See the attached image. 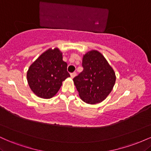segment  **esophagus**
Listing matches in <instances>:
<instances>
[{"instance_id":"1","label":"esophagus","mask_w":151,"mask_h":151,"mask_svg":"<svg viewBox=\"0 0 151 151\" xmlns=\"http://www.w3.org/2000/svg\"><path fill=\"white\" fill-rule=\"evenodd\" d=\"M76 74H77V73H76V72H73V73H71V74H70L71 77L74 78L76 76Z\"/></svg>"}]
</instances>
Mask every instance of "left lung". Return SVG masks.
<instances>
[{
	"label": "left lung",
	"mask_w": 151,
	"mask_h": 151,
	"mask_svg": "<svg viewBox=\"0 0 151 151\" xmlns=\"http://www.w3.org/2000/svg\"><path fill=\"white\" fill-rule=\"evenodd\" d=\"M82 67V72L73 79L81 100L89 104L103 101L115 84L113 68L97 50H91L83 56Z\"/></svg>",
	"instance_id": "left-lung-1"
}]
</instances>
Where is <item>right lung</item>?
<instances>
[{
    "instance_id": "obj_1",
    "label": "right lung",
    "mask_w": 151,
    "mask_h": 151,
    "mask_svg": "<svg viewBox=\"0 0 151 151\" xmlns=\"http://www.w3.org/2000/svg\"><path fill=\"white\" fill-rule=\"evenodd\" d=\"M67 62L62 60V52L58 48L48 49L29 67L27 79L35 95L42 99L53 97L70 75Z\"/></svg>"
}]
</instances>
